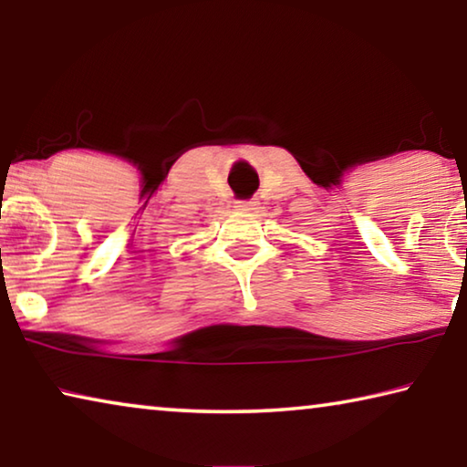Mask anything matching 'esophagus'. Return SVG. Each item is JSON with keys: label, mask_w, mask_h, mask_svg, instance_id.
Returning <instances> with one entry per match:
<instances>
[{"label": "esophagus", "mask_w": 467, "mask_h": 467, "mask_svg": "<svg viewBox=\"0 0 467 467\" xmlns=\"http://www.w3.org/2000/svg\"><path fill=\"white\" fill-rule=\"evenodd\" d=\"M234 208H236V210H241V212H251V210H255V208H257V202H253V200H243V202H236Z\"/></svg>", "instance_id": "esophagus-1"}]
</instances>
